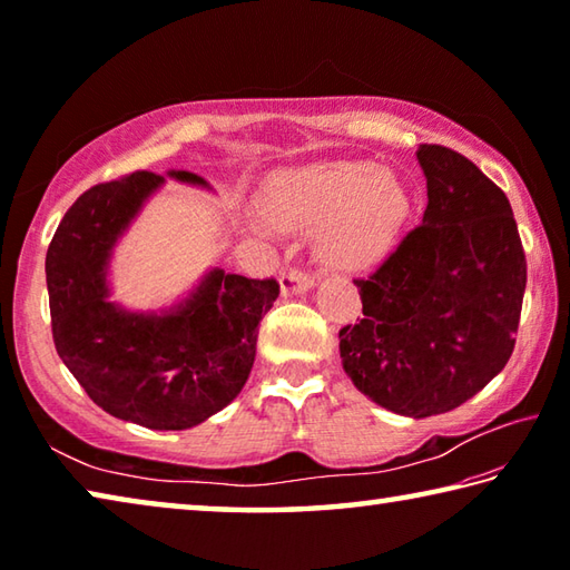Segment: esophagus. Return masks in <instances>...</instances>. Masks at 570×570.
<instances>
[{
  "instance_id": "1",
  "label": "esophagus",
  "mask_w": 570,
  "mask_h": 570,
  "mask_svg": "<svg viewBox=\"0 0 570 570\" xmlns=\"http://www.w3.org/2000/svg\"><path fill=\"white\" fill-rule=\"evenodd\" d=\"M278 284H282V294H304L314 286V274L306 272L302 266H286L282 276H278Z\"/></svg>"
}]
</instances>
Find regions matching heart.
Masks as SVG:
<instances>
[{"instance_id":"1","label":"heart","mask_w":570,"mask_h":570,"mask_svg":"<svg viewBox=\"0 0 570 570\" xmlns=\"http://www.w3.org/2000/svg\"><path fill=\"white\" fill-rule=\"evenodd\" d=\"M264 208L282 226L324 224L326 262L364 268L394 246L410 214V193L394 173L372 163H324L274 176ZM248 228L258 236L274 230L264 218L250 220Z\"/></svg>"}]
</instances>
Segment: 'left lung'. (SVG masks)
I'll return each mask as SVG.
<instances>
[{
    "mask_svg": "<svg viewBox=\"0 0 570 570\" xmlns=\"http://www.w3.org/2000/svg\"><path fill=\"white\" fill-rule=\"evenodd\" d=\"M422 224L370 276L340 330L344 372L382 407L422 420L460 407L508 364L525 294L513 208L475 163L422 142Z\"/></svg>",
    "mask_w": 570,
    "mask_h": 570,
    "instance_id": "obj_1",
    "label": "left lung"
}]
</instances>
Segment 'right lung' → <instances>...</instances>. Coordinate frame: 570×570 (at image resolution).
Here are the masks:
<instances>
[{"instance_id":"right-lung-1","label":"right lung","mask_w":570,"mask_h":570,"mask_svg":"<svg viewBox=\"0 0 570 570\" xmlns=\"http://www.w3.org/2000/svg\"><path fill=\"white\" fill-rule=\"evenodd\" d=\"M173 176L204 183L186 170ZM160 183L158 173L135 170L85 190L47 248V292L55 350L98 407L150 430H188L246 384L278 282L216 268L173 314L112 306L105 298L110 248Z\"/></svg>"}]
</instances>
